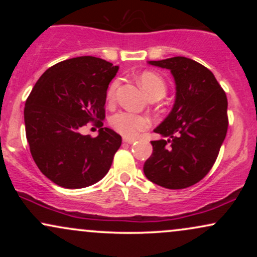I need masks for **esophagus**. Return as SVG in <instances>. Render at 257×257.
I'll return each instance as SVG.
<instances>
[{
    "mask_svg": "<svg viewBox=\"0 0 257 257\" xmlns=\"http://www.w3.org/2000/svg\"><path fill=\"white\" fill-rule=\"evenodd\" d=\"M134 139H129V138H124L123 139V143H125V144H133L134 143Z\"/></svg>",
    "mask_w": 257,
    "mask_h": 257,
    "instance_id": "34e87169",
    "label": "esophagus"
}]
</instances>
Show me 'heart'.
Instances as JSON below:
<instances>
[{
	"instance_id": "b5f03b06",
	"label": "heart",
	"mask_w": 257,
	"mask_h": 257,
	"mask_svg": "<svg viewBox=\"0 0 257 257\" xmlns=\"http://www.w3.org/2000/svg\"><path fill=\"white\" fill-rule=\"evenodd\" d=\"M141 87L150 95V98L153 95H162L166 94L167 85L164 79L161 76L157 75L156 72L152 71H145L141 73L140 78ZM119 79H113L111 84L107 88V100L112 101L116 95V90L118 88ZM110 124L112 128L120 135L125 138H135L140 132L145 131L151 124L150 119L146 116L143 114L133 113V112L128 111H120L117 112L116 114L111 117Z\"/></svg>"
}]
</instances>
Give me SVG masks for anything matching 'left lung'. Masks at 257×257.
Instances as JSON below:
<instances>
[{
    "label": "left lung",
    "mask_w": 257,
    "mask_h": 257,
    "mask_svg": "<svg viewBox=\"0 0 257 257\" xmlns=\"http://www.w3.org/2000/svg\"><path fill=\"white\" fill-rule=\"evenodd\" d=\"M170 70L176 84L172 112L155 129L144 164L146 178L162 187L181 190L200 181L213 168L228 128L227 96L213 72L185 57L149 61Z\"/></svg>",
    "instance_id": "left-lung-1"
}]
</instances>
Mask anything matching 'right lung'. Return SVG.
I'll return each mask as SVG.
<instances>
[{
    "instance_id": "obj_1",
    "label": "right lung",
    "mask_w": 257,
    "mask_h": 257,
    "mask_svg": "<svg viewBox=\"0 0 257 257\" xmlns=\"http://www.w3.org/2000/svg\"><path fill=\"white\" fill-rule=\"evenodd\" d=\"M118 66L95 57H77L53 65L26 99L25 132L38 169L65 188H83L110 170L122 138L101 128L111 79ZM100 126L96 138L81 134L87 122Z\"/></svg>"
}]
</instances>
